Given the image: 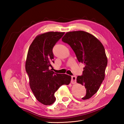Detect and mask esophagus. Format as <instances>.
Returning <instances> with one entry per match:
<instances>
[{
  "instance_id": "obj_1",
  "label": "esophagus",
  "mask_w": 124,
  "mask_h": 124,
  "mask_svg": "<svg viewBox=\"0 0 124 124\" xmlns=\"http://www.w3.org/2000/svg\"><path fill=\"white\" fill-rule=\"evenodd\" d=\"M76 77L75 76H71V83L72 84H76Z\"/></svg>"
}]
</instances>
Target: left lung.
<instances>
[{
    "label": "left lung",
    "mask_w": 124,
    "mask_h": 124,
    "mask_svg": "<svg viewBox=\"0 0 124 124\" xmlns=\"http://www.w3.org/2000/svg\"><path fill=\"white\" fill-rule=\"evenodd\" d=\"M62 40L69 45L78 61L85 64L83 75L78 76L77 82L86 89L82 99L91 98L104 79L108 60L104 46L95 37L84 31L68 32Z\"/></svg>",
    "instance_id": "1"
}]
</instances>
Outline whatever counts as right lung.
Masks as SVG:
<instances>
[{"label":"right lung","instance_id":"1","mask_svg":"<svg viewBox=\"0 0 124 124\" xmlns=\"http://www.w3.org/2000/svg\"><path fill=\"white\" fill-rule=\"evenodd\" d=\"M64 32H48L37 36L28 50L25 70L29 85L36 99L46 106L56 98L54 94L60 86L69 85L71 77L66 74L54 73L51 64L54 63L53 48Z\"/></svg>","mask_w":124,"mask_h":124}]
</instances>
